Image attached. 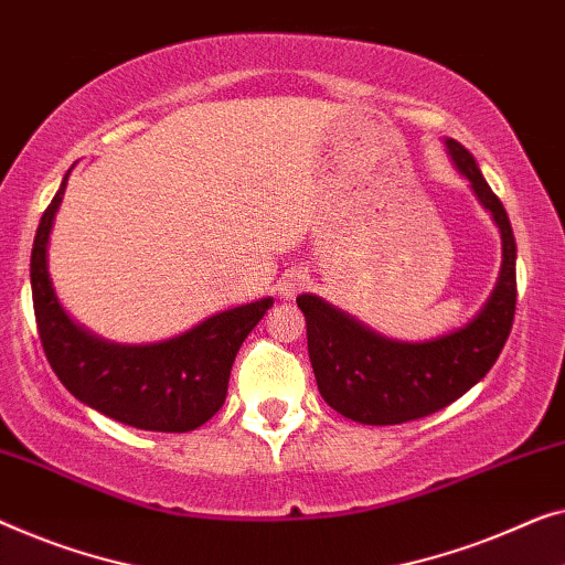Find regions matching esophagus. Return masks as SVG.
Returning a JSON list of instances; mask_svg holds the SVG:
<instances>
[{
    "mask_svg": "<svg viewBox=\"0 0 565 565\" xmlns=\"http://www.w3.org/2000/svg\"><path fill=\"white\" fill-rule=\"evenodd\" d=\"M306 273L302 269H290V273H285L280 280H277V292H280L282 298H292L296 292L306 285Z\"/></svg>",
    "mask_w": 565,
    "mask_h": 565,
    "instance_id": "obj_1",
    "label": "esophagus"
}]
</instances>
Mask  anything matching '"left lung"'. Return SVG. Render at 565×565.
Segmentation results:
<instances>
[{
	"label": "left lung",
	"instance_id": "left-lung-1",
	"mask_svg": "<svg viewBox=\"0 0 565 565\" xmlns=\"http://www.w3.org/2000/svg\"><path fill=\"white\" fill-rule=\"evenodd\" d=\"M444 145L454 168L469 181L481 209L489 211L500 228V277L492 296L469 323L425 341L387 339L313 292L298 296L318 392L349 420L397 425L451 405L492 370L510 337L518 302V247L510 218L473 154L456 140H444Z\"/></svg>",
	"mask_w": 565,
	"mask_h": 565
}]
</instances>
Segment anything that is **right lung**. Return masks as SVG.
<instances>
[{"label":"right lung","instance_id":"1","mask_svg":"<svg viewBox=\"0 0 565 565\" xmlns=\"http://www.w3.org/2000/svg\"><path fill=\"white\" fill-rule=\"evenodd\" d=\"M71 170L40 218L30 259L32 306L47 362L73 397L106 418L140 430H195L224 405L236 351L273 308V298L222 310L166 341L96 337L61 306L47 269V244Z\"/></svg>","mask_w":565,"mask_h":565}]
</instances>
